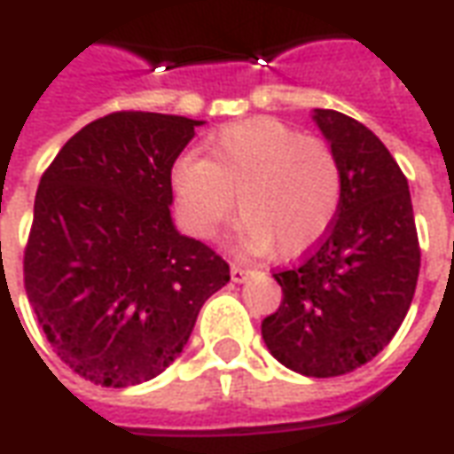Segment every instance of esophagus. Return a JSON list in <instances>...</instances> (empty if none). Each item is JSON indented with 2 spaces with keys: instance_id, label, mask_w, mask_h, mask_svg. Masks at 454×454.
<instances>
[{
  "instance_id": "esophagus-1",
  "label": "esophagus",
  "mask_w": 454,
  "mask_h": 454,
  "mask_svg": "<svg viewBox=\"0 0 454 454\" xmlns=\"http://www.w3.org/2000/svg\"><path fill=\"white\" fill-rule=\"evenodd\" d=\"M247 277H250V267L231 265V279H233V282H238V285H240V282H246Z\"/></svg>"
}]
</instances>
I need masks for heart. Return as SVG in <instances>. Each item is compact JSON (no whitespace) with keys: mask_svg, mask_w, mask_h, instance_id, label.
Returning <instances> with one entry per match:
<instances>
[{"mask_svg":"<svg viewBox=\"0 0 454 454\" xmlns=\"http://www.w3.org/2000/svg\"><path fill=\"white\" fill-rule=\"evenodd\" d=\"M172 187L194 236H216L238 207V247L289 260L311 250L333 226L342 168L325 140L257 116L218 129L207 140V158H179Z\"/></svg>","mask_w":454,"mask_h":454,"instance_id":"heart-1","label":"heart"}]
</instances>
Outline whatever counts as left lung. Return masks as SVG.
<instances>
[{
  "label": "left lung",
  "mask_w": 454,
  "mask_h": 454,
  "mask_svg": "<svg viewBox=\"0 0 454 454\" xmlns=\"http://www.w3.org/2000/svg\"><path fill=\"white\" fill-rule=\"evenodd\" d=\"M316 126L340 160L342 204L314 253L275 272L282 304L267 350L304 377H338L380 355L406 318L420 270L409 182L374 133L333 109Z\"/></svg>",
  "instance_id": "1"
}]
</instances>
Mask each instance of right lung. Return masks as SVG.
<instances>
[{
	"label": "right lung",
	"instance_id": "obj_1",
	"mask_svg": "<svg viewBox=\"0 0 454 454\" xmlns=\"http://www.w3.org/2000/svg\"><path fill=\"white\" fill-rule=\"evenodd\" d=\"M204 121L116 112L87 123L45 169L24 285L58 357L102 387L158 377L184 350L231 270L179 233L172 165Z\"/></svg>",
	"mask_w": 454,
	"mask_h": 454
}]
</instances>
